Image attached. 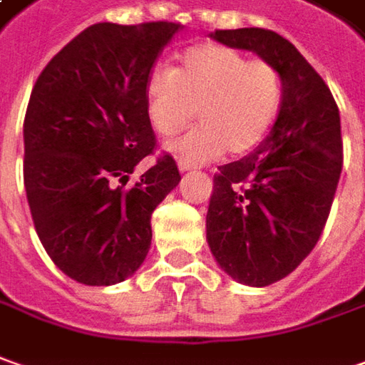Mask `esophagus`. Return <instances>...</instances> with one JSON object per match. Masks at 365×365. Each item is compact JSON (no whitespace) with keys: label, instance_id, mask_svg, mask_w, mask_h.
Listing matches in <instances>:
<instances>
[{"label":"esophagus","instance_id":"obj_1","mask_svg":"<svg viewBox=\"0 0 365 365\" xmlns=\"http://www.w3.org/2000/svg\"><path fill=\"white\" fill-rule=\"evenodd\" d=\"M178 168H180V172H190V170H193V163L192 162H185V160H180L178 162Z\"/></svg>","mask_w":365,"mask_h":365}]
</instances>
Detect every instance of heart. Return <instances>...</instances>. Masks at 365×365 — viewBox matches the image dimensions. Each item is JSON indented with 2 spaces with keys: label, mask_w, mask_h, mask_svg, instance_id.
<instances>
[{
  "label": "heart",
  "mask_w": 365,
  "mask_h": 365,
  "mask_svg": "<svg viewBox=\"0 0 365 365\" xmlns=\"http://www.w3.org/2000/svg\"><path fill=\"white\" fill-rule=\"evenodd\" d=\"M148 115L153 130L173 138L195 118L197 125L172 150L200 163L254 150L276 121L284 98L282 76L266 59L217 43L185 49L175 69L158 68L148 79Z\"/></svg>",
  "instance_id": "heart-1"
}]
</instances>
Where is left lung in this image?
<instances>
[{
    "label": "left lung",
    "mask_w": 365,
    "mask_h": 365,
    "mask_svg": "<svg viewBox=\"0 0 365 365\" xmlns=\"http://www.w3.org/2000/svg\"><path fill=\"white\" fill-rule=\"evenodd\" d=\"M215 41L254 51L282 76L284 98L266 140L220 165L207 207V244L227 276L264 287L316 247L341 173L339 111L294 43L272 29H215Z\"/></svg>",
    "instance_id": "obj_1"
}]
</instances>
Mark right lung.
Returning a JSON list of instances; mask_svg holds the SVG:
<instances>
[{
  "label": "right lung",
  "mask_w": 365,
  "mask_h": 365,
  "mask_svg": "<svg viewBox=\"0 0 365 365\" xmlns=\"http://www.w3.org/2000/svg\"><path fill=\"white\" fill-rule=\"evenodd\" d=\"M180 29L172 21L89 26L34 86L24 121L27 203L47 255L79 284L113 286L143 264L151 214L182 180L163 153L123 187L155 151L145 88Z\"/></svg>",
  "instance_id": "right-lung-1"
}]
</instances>
